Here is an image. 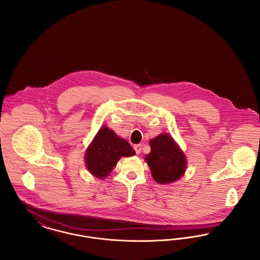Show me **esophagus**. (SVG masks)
Segmentation results:
<instances>
[{
  "mask_svg": "<svg viewBox=\"0 0 260 260\" xmlns=\"http://www.w3.org/2000/svg\"><path fill=\"white\" fill-rule=\"evenodd\" d=\"M134 148L136 150V153L137 155L141 153V149H142V147H141V145H140V144H136V145L134 146Z\"/></svg>",
  "mask_w": 260,
  "mask_h": 260,
  "instance_id": "esophagus-1",
  "label": "esophagus"
}]
</instances>
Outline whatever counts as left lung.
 <instances>
[{
  "label": "left lung",
  "mask_w": 260,
  "mask_h": 260,
  "mask_svg": "<svg viewBox=\"0 0 260 260\" xmlns=\"http://www.w3.org/2000/svg\"><path fill=\"white\" fill-rule=\"evenodd\" d=\"M151 152L145 158L153 178L160 184H168L179 179L185 172L183 152L172 136H160L150 140Z\"/></svg>",
  "instance_id": "obj_1"
}]
</instances>
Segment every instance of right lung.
<instances>
[{"instance_id": "add662e5", "label": "right lung", "mask_w": 260, "mask_h": 260, "mask_svg": "<svg viewBox=\"0 0 260 260\" xmlns=\"http://www.w3.org/2000/svg\"><path fill=\"white\" fill-rule=\"evenodd\" d=\"M136 151L131 144L117 136L107 126L99 129L86 152L87 170L99 178L106 177L121 157L134 156Z\"/></svg>"}]
</instances>
